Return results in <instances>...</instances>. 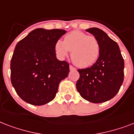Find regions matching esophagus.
<instances>
[{"label": "esophagus", "mask_w": 134, "mask_h": 134, "mask_svg": "<svg viewBox=\"0 0 134 134\" xmlns=\"http://www.w3.org/2000/svg\"><path fill=\"white\" fill-rule=\"evenodd\" d=\"M69 68H70V70H75V67H73L72 66H71V65H70V66H69Z\"/></svg>", "instance_id": "esophagus-1"}]
</instances>
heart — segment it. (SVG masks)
I'll list each match as a JSON object with an SVG mask.
<instances>
[{
  "mask_svg": "<svg viewBox=\"0 0 134 134\" xmlns=\"http://www.w3.org/2000/svg\"><path fill=\"white\" fill-rule=\"evenodd\" d=\"M56 54L64 58L71 51V59L77 66L87 68L98 60L100 45L98 39L80 31H73L65 36L64 41L57 40L54 45Z\"/></svg>",
  "mask_w": 134,
  "mask_h": 134,
  "instance_id": "heart-1",
  "label": "heart"
}]
</instances>
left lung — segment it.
Returning <instances> with one entry per match:
<instances>
[{
  "label": "left lung",
  "mask_w": 134,
  "mask_h": 134,
  "mask_svg": "<svg viewBox=\"0 0 134 134\" xmlns=\"http://www.w3.org/2000/svg\"><path fill=\"white\" fill-rule=\"evenodd\" d=\"M98 39L100 53L90 68L78 69L77 90L85 100L94 103L105 102L115 96L124 81V62L118 43L102 30H86Z\"/></svg>",
  "instance_id": "obj_1"
}]
</instances>
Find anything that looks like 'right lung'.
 I'll return each mask as SVG.
<instances>
[{"instance_id":"1","label":"right lung","mask_w":134,"mask_h":134,"mask_svg":"<svg viewBox=\"0 0 134 134\" xmlns=\"http://www.w3.org/2000/svg\"><path fill=\"white\" fill-rule=\"evenodd\" d=\"M66 31L36 29L16 44L10 62L11 82L22 100L42 105L55 98L69 64L56 57V42Z\"/></svg>"}]
</instances>
